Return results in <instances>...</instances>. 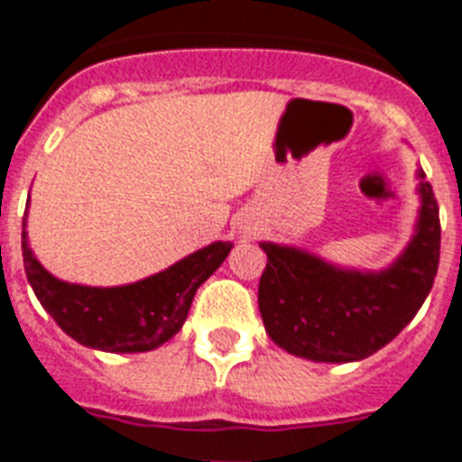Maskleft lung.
<instances>
[{
  "label": "left lung",
  "mask_w": 462,
  "mask_h": 462,
  "mask_svg": "<svg viewBox=\"0 0 462 462\" xmlns=\"http://www.w3.org/2000/svg\"><path fill=\"white\" fill-rule=\"evenodd\" d=\"M418 223L408 246L382 270L341 268L290 244L268 254L258 309L265 332L287 354L316 363L363 361L387 346L432 290L439 268V206L418 168Z\"/></svg>",
  "instance_id": "8db88e82"
}]
</instances>
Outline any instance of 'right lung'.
<instances>
[{
  "instance_id": "1",
  "label": "right lung",
  "mask_w": 462,
  "mask_h": 462,
  "mask_svg": "<svg viewBox=\"0 0 462 462\" xmlns=\"http://www.w3.org/2000/svg\"><path fill=\"white\" fill-rule=\"evenodd\" d=\"M232 242H213L156 275L121 287L63 282L35 258L23 218V265L37 301L82 346L142 354L180 332L197 290L223 265Z\"/></svg>"
}]
</instances>
